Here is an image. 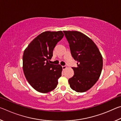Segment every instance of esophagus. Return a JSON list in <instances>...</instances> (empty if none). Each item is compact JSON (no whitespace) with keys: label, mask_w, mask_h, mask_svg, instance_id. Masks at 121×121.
<instances>
[{"label":"esophagus","mask_w":121,"mask_h":121,"mask_svg":"<svg viewBox=\"0 0 121 121\" xmlns=\"http://www.w3.org/2000/svg\"><path fill=\"white\" fill-rule=\"evenodd\" d=\"M67 68V67L66 66H65V65H64V66H62V69H63V70H65V69Z\"/></svg>","instance_id":"34e87169"}]
</instances>
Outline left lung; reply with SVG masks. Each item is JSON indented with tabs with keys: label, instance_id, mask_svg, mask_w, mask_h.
Instances as JSON below:
<instances>
[{
	"label": "left lung",
	"instance_id": "1",
	"mask_svg": "<svg viewBox=\"0 0 121 121\" xmlns=\"http://www.w3.org/2000/svg\"><path fill=\"white\" fill-rule=\"evenodd\" d=\"M69 44L71 56L77 61L73 67L74 75L69 79L70 87L77 92H84L95 84L101 75L103 60L92 40L77 31H63Z\"/></svg>",
	"mask_w": 121,
	"mask_h": 121
}]
</instances>
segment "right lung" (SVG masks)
<instances>
[{"label": "right lung", "instance_id": "right-lung-1", "mask_svg": "<svg viewBox=\"0 0 121 121\" xmlns=\"http://www.w3.org/2000/svg\"><path fill=\"white\" fill-rule=\"evenodd\" d=\"M63 36L62 31L43 32L32 40L24 51V74L30 85L38 92H49L58 85L62 67L51 64L50 60L53 49Z\"/></svg>", "mask_w": 121, "mask_h": 121}]
</instances>
